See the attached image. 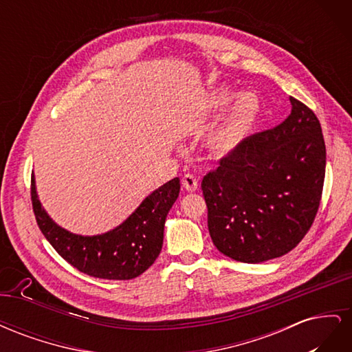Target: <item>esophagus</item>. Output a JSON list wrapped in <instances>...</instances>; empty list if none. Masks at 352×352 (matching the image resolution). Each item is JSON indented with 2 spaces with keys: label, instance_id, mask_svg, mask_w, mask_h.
Returning a JSON list of instances; mask_svg holds the SVG:
<instances>
[{
  "label": "esophagus",
  "instance_id": "esophagus-1",
  "mask_svg": "<svg viewBox=\"0 0 352 352\" xmlns=\"http://www.w3.org/2000/svg\"><path fill=\"white\" fill-rule=\"evenodd\" d=\"M182 186L188 190V192H195L198 189V180L192 175H186L182 179Z\"/></svg>",
  "mask_w": 352,
  "mask_h": 352
}]
</instances>
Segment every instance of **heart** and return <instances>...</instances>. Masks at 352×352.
<instances>
[{"label":"heart","mask_w":352,"mask_h":352,"mask_svg":"<svg viewBox=\"0 0 352 352\" xmlns=\"http://www.w3.org/2000/svg\"><path fill=\"white\" fill-rule=\"evenodd\" d=\"M235 98L229 88H217L208 94L201 111L202 117H216L225 111ZM261 104L257 95L243 92L238 95L221 122L211 131L206 140V151L216 160H225L236 154L247 141L251 131L260 119Z\"/></svg>","instance_id":"heart-1"}]
</instances>
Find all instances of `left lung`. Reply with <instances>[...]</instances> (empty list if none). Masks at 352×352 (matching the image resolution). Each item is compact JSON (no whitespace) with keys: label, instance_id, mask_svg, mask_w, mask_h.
<instances>
[{"label":"left lung","instance_id":"1","mask_svg":"<svg viewBox=\"0 0 352 352\" xmlns=\"http://www.w3.org/2000/svg\"><path fill=\"white\" fill-rule=\"evenodd\" d=\"M291 114L255 133L202 179L208 232L229 258L257 264L294 250L320 204L326 146L316 114L289 97Z\"/></svg>","mask_w":352,"mask_h":352}]
</instances>
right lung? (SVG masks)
<instances>
[{"label":"right lung","instance_id":"right-lung-1","mask_svg":"<svg viewBox=\"0 0 352 352\" xmlns=\"http://www.w3.org/2000/svg\"><path fill=\"white\" fill-rule=\"evenodd\" d=\"M180 180L175 177L157 188L114 229L100 235H78L58 226L36 192L32 176V206L41 232L73 267L92 278L129 280L142 274L163 247L164 223L179 197Z\"/></svg>","mask_w":352,"mask_h":352}]
</instances>
